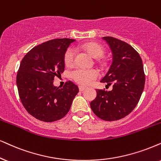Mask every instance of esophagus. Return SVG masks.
<instances>
[{
    "label": "esophagus",
    "mask_w": 161,
    "mask_h": 161,
    "mask_svg": "<svg viewBox=\"0 0 161 161\" xmlns=\"http://www.w3.org/2000/svg\"><path fill=\"white\" fill-rule=\"evenodd\" d=\"M79 91H81V92H82V91H83L84 90H85V89H86V87H84V86H79Z\"/></svg>",
    "instance_id": "34e87169"
}]
</instances>
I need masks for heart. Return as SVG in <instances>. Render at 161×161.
Instances as JSON below:
<instances>
[{
  "instance_id": "obj_1",
  "label": "heart",
  "mask_w": 161,
  "mask_h": 161,
  "mask_svg": "<svg viewBox=\"0 0 161 161\" xmlns=\"http://www.w3.org/2000/svg\"><path fill=\"white\" fill-rule=\"evenodd\" d=\"M85 50L94 58H100L104 54V50L103 47L95 42L85 44L83 45ZM75 57V50L74 47H70L67 49L64 55V62L66 66H70L74 64ZM71 77L75 82L82 85H88L92 83L97 77L99 76L98 70L96 69H87L85 68H75L71 71Z\"/></svg>"
}]
</instances>
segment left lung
<instances>
[{
    "label": "left lung",
    "instance_id": "obj_1",
    "mask_svg": "<svg viewBox=\"0 0 161 161\" xmlns=\"http://www.w3.org/2000/svg\"><path fill=\"white\" fill-rule=\"evenodd\" d=\"M103 38L111 48L113 61L100 82L112 84L113 89L97 90V97L90 105L100 119L114 121L129 114L137 105L145 85V74L141 58L131 45L110 36Z\"/></svg>",
    "mask_w": 161,
    "mask_h": 161
}]
</instances>
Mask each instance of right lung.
Returning a JSON list of instances; mask_svg holds the SVG:
<instances>
[{"label":"right lung","mask_w":161,"mask_h":161,"mask_svg":"<svg viewBox=\"0 0 161 161\" xmlns=\"http://www.w3.org/2000/svg\"><path fill=\"white\" fill-rule=\"evenodd\" d=\"M74 39L56 38L35 47L22 59L16 77L18 94L27 112L41 121L54 122L68 113L78 86L70 81L53 85L64 70V55Z\"/></svg>","instance_id":"add662e5"}]
</instances>
